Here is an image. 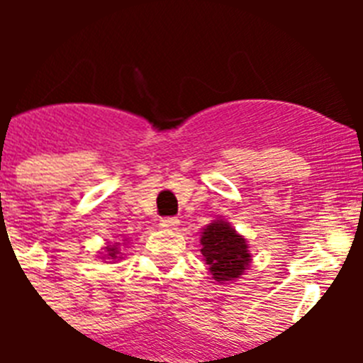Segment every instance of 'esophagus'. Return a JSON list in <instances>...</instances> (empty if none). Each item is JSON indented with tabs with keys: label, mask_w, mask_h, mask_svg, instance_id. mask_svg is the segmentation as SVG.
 I'll use <instances>...</instances> for the list:
<instances>
[{
	"label": "esophagus",
	"mask_w": 363,
	"mask_h": 363,
	"mask_svg": "<svg viewBox=\"0 0 363 363\" xmlns=\"http://www.w3.org/2000/svg\"><path fill=\"white\" fill-rule=\"evenodd\" d=\"M178 225H179V220L174 216H167V218H162V220H160V227H162V229L174 230V229H178Z\"/></svg>",
	"instance_id": "esophagus-1"
}]
</instances>
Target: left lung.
I'll return each instance as SVG.
<instances>
[{
	"label": "left lung",
	"instance_id": "left-lung-1",
	"mask_svg": "<svg viewBox=\"0 0 363 363\" xmlns=\"http://www.w3.org/2000/svg\"><path fill=\"white\" fill-rule=\"evenodd\" d=\"M201 255L209 265L214 280L227 281L238 278L249 265L251 255L247 242L227 221H213L201 234Z\"/></svg>",
	"mask_w": 363,
	"mask_h": 363
}]
</instances>
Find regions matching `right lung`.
<instances>
[{
    "label": "right lung",
    "mask_w": 363,
    "mask_h": 363,
    "mask_svg": "<svg viewBox=\"0 0 363 363\" xmlns=\"http://www.w3.org/2000/svg\"><path fill=\"white\" fill-rule=\"evenodd\" d=\"M118 249L116 247H107V258H111V259H114V258H118Z\"/></svg>",
    "instance_id": "1"
}]
</instances>
